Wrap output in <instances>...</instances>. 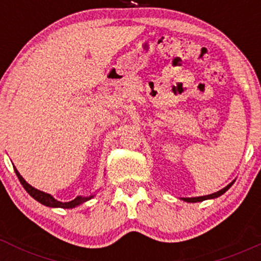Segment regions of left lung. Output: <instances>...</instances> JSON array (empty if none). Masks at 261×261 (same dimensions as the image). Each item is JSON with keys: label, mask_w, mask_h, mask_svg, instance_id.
Segmentation results:
<instances>
[{"label": "left lung", "mask_w": 261, "mask_h": 261, "mask_svg": "<svg viewBox=\"0 0 261 261\" xmlns=\"http://www.w3.org/2000/svg\"><path fill=\"white\" fill-rule=\"evenodd\" d=\"M233 182H234V180L230 182V184L227 185L226 188L221 189V190L217 191V193L210 194V195H205V196H197V197H182V200H184V201H187V202H200V201H203V200H207V199H215V197L221 196L222 194L226 193V191L228 190L230 187H232Z\"/></svg>", "instance_id": "left-lung-1"}]
</instances>
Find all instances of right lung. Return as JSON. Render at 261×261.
I'll use <instances>...</instances> for the list:
<instances>
[{
	"label": "right lung",
	"mask_w": 261,
	"mask_h": 261,
	"mask_svg": "<svg viewBox=\"0 0 261 261\" xmlns=\"http://www.w3.org/2000/svg\"><path fill=\"white\" fill-rule=\"evenodd\" d=\"M14 172H16V174L18 176V179H19L20 184L23 185V188L25 189L27 193L31 195L33 199L37 200L38 202L43 203L45 206H49V207H61V208H72V207H76V206L81 205V203L88 201V200H91L93 196L94 195H91V196H87V197H83V196H77L76 199H73L72 201H68V202H61V201H58V200H55L54 197L50 195V194H46L44 193V191H40L38 190V189L33 188L32 185H29L28 182H27L24 179H23V176L19 174V172L16 169V167H14Z\"/></svg>",
	"instance_id": "add662e5"
}]
</instances>
